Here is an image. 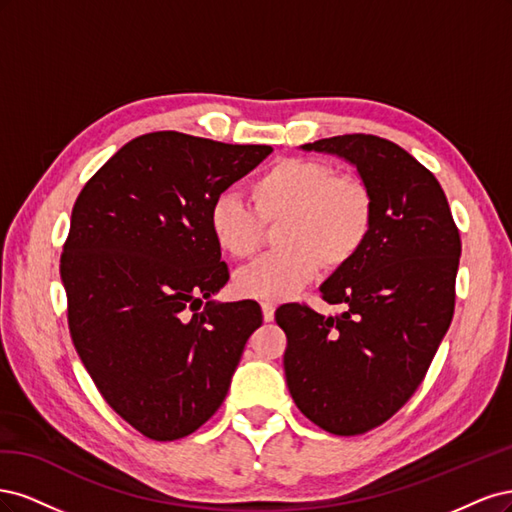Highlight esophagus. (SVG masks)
I'll list each match as a JSON object with an SVG mask.
<instances>
[{
  "label": "esophagus",
  "instance_id": "34e87169",
  "mask_svg": "<svg viewBox=\"0 0 512 512\" xmlns=\"http://www.w3.org/2000/svg\"><path fill=\"white\" fill-rule=\"evenodd\" d=\"M260 307H262V318H265V322H271L275 318V303L262 301Z\"/></svg>",
  "mask_w": 512,
  "mask_h": 512
}]
</instances>
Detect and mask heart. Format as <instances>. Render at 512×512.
Segmentation results:
<instances>
[{"label":"heart","mask_w":512,"mask_h":512,"mask_svg":"<svg viewBox=\"0 0 512 512\" xmlns=\"http://www.w3.org/2000/svg\"><path fill=\"white\" fill-rule=\"evenodd\" d=\"M252 206L220 194L209 207L215 245L235 260L252 258L265 241V224L280 220V250L237 273L243 297L280 301L318 273L339 271L363 252L376 224V196L359 175L337 173L320 160L284 158L250 183Z\"/></svg>","instance_id":"heart-1"}]
</instances>
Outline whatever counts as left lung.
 I'll use <instances>...</instances> for the list:
<instances>
[{
    "label": "left lung",
    "mask_w": 512,
    "mask_h": 512,
    "mask_svg": "<svg viewBox=\"0 0 512 512\" xmlns=\"http://www.w3.org/2000/svg\"><path fill=\"white\" fill-rule=\"evenodd\" d=\"M335 153L376 196L363 252L320 286L342 314L305 303L277 307L284 371L297 408L335 436H359L406 404L451 327L461 239L442 185L406 149L374 134L303 145Z\"/></svg>",
    "instance_id": "left-lung-1"
}]
</instances>
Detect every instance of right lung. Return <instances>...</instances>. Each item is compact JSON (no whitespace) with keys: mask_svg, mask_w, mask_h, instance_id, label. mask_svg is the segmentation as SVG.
Returning <instances> with one entry per match:
<instances>
[{"mask_svg":"<svg viewBox=\"0 0 512 512\" xmlns=\"http://www.w3.org/2000/svg\"><path fill=\"white\" fill-rule=\"evenodd\" d=\"M271 151L149 132L76 198L59 260L72 344L106 404L151 440L218 412L262 324L256 301H203L228 282L209 207Z\"/></svg>","mask_w":512,"mask_h":512,"instance_id":"obj_1","label":"right lung"}]
</instances>
